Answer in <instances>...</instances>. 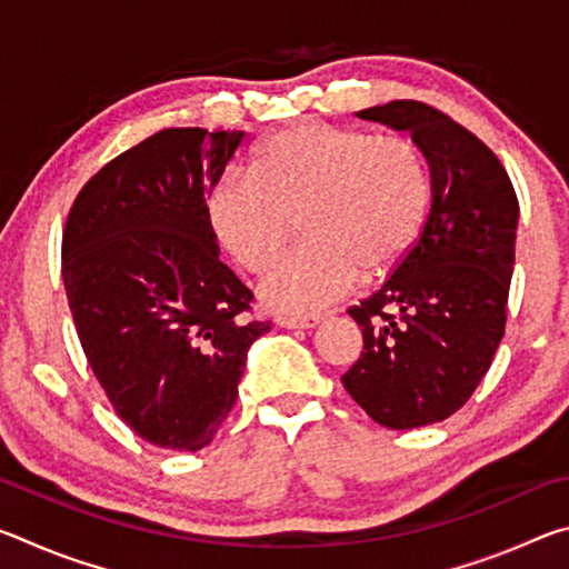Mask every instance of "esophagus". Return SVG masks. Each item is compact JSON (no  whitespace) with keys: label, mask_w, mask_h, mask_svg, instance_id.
Instances as JSON below:
<instances>
[{"label":"esophagus","mask_w":569,"mask_h":569,"mask_svg":"<svg viewBox=\"0 0 569 569\" xmlns=\"http://www.w3.org/2000/svg\"><path fill=\"white\" fill-rule=\"evenodd\" d=\"M276 323L281 329H313V326L321 323V319L319 316H278Z\"/></svg>","instance_id":"34e87169"}]
</instances>
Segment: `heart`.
Here are the masks:
<instances>
[{
	"label": "heart",
	"mask_w": 569,
	"mask_h": 569,
	"mask_svg": "<svg viewBox=\"0 0 569 569\" xmlns=\"http://www.w3.org/2000/svg\"><path fill=\"white\" fill-rule=\"evenodd\" d=\"M427 200V162L411 140L306 120L266 138L250 170L220 172L206 216L248 273H263L301 220L306 246L263 278L261 298L273 311L311 313L341 301L359 276L391 271L417 240Z\"/></svg>",
	"instance_id": "heart-1"
}]
</instances>
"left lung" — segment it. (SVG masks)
I'll return each instance as SVG.
<instances>
[{
  "instance_id": "8db88e82",
  "label": "left lung",
  "mask_w": 569,
  "mask_h": 569,
  "mask_svg": "<svg viewBox=\"0 0 569 569\" xmlns=\"http://www.w3.org/2000/svg\"><path fill=\"white\" fill-rule=\"evenodd\" d=\"M356 114L411 132L431 170V210L379 291L349 308L363 351L341 381L381 427L417 429L465 407L492 366L519 203L495 152L431 104L393 100Z\"/></svg>"
}]
</instances>
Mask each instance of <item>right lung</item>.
Wrapping results in <instances>:
<instances>
[{
    "mask_svg": "<svg viewBox=\"0 0 569 569\" xmlns=\"http://www.w3.org/2000/svg\"><path fill=\"white\" fill-rule=\"evenodd\" d=\"M243 132L166 128L77 192L62 278L88 363L142 441L198 451L233 409L250 343V288L218 258L206 216Z\"/></svg>",
    "mask_w": 569,
    "mask_h": 569,
    "instance_id": "add662e5",
    "label": "right lung"
}]
</instances>
